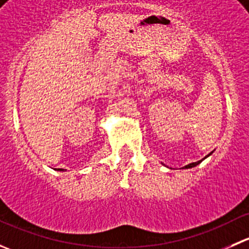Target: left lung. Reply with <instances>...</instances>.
<instances>
[{
    "label": "left lung",
    "mask_w": 249,
    "mask_h": 249,
    "mask_svg": "<svg viewBox=\"0 0 249 249\" xmlns=\"http://www.w3.org/2000/svg\"><path fill=\"white\" fill-rule=\"evenodd\" d=\"M211 154H212V153H210V154H208V155H206V157L203 158V159H206V158H207V157H210ZM202 160H199V161H196V162H192V164H189V165H187V166H184V169H192V167H194V166H196V165H199L200 162L202 161Z\"/></svg>",
    "instance_id": "left-lung-1"
}]
</instances>
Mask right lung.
I'll list each match as a JSON object with an SVG mask.
<instances>
[{
	"instance_id": "obj_1",
	"label": "right lung",
	"mask_w": 249,
	"mask_h": 249,
	"mask_svg": "<svg viewBox=\"0 0 249 249\" xmlns=\"http://www.w3.org/2000/svg\"><path fill=\"white\" fill-rule=\"evenodd\" d=\"M60 170V171H64V170H62V169H59Z\"/></svg>"
}]
</instances>
